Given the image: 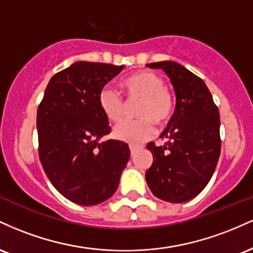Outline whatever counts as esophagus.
<instances>
[{"label":"esophagus","instance_id":"34e87169","mask_svg":"<svg viewBox=\"0 0 253 253\" xmlns=\"http://www.w3.org/2000/svg\"><path fill=\"white\" fill-rule=\"evenodd\" d=\"M143 149L141 146H135V145H129V150H130V155L132 156H135L136 152H138L139 150Z\"/></svg>","mask_w":253,"mask_h":253}]
</instances>
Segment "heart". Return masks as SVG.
<instances>
[{"label":"heart","instance_id":"heart-1","mask_svg":"<svg viewBox=\"0 0 253 253\" xmlns=\"http://www.w3.org/2000/svg\"><path fill=\"white\" fill-rule=\"evenodd\" d=\"M126 100L139 101L135 108L136 120L123 121L113 129L118 140L129 144H141L149 140L155 132L153 124L163 126L170 120L175 109V97L165 86L159 75L149 70L134 72L121 82ZM98 106L107 120L118 123L125 112V101L117 90L104 86L98 92Z\"/></svg>","mask_w":253,"mask_h":253}]
</instances>
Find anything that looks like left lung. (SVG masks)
<instances>
[{"label":"left lung","mask_w":253,"mask_h":253,"mask_svg":"<svg viewBox=\"0 0 253 253\" xmlns=\"http://www.w3.org/2000/svg\"><path fill=\"white\" fill-rule=\"evenodd\" d=\"M162 69L176 94V108L161 134L164 146L147 144L153 163L147 185L156 197L182 203L199 195L211 181L221 150L220 114L210 89L200 77L176 62L146 64Z\"/></svg>","instance_id":"1"}]
</instances>
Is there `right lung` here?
<instances>
[{"mask_svg":"<svg viewBox=\"0 0 253 253\" xmlns=\"http://www.w3.org/2000/svg\"><path fill=\"white\" fill-rule=\"evenodd\" d=\"M124 65L76 62L54 75L38 107L39 158L53 187L81 206H94L115 193L130 152L109 140L110 126L98 92Z\"/></svg>","mask_w":253,"mask_h":253,"instance_id":"right-lung-1","label":"right lung"}]
</instances>
